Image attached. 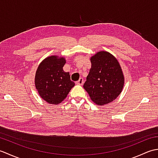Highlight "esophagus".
Returning <instances> with one entry per match:
<instances>
[{"mask_svg": "<svg viewBox=\"0 0 158 158\" xmlns=\"http://www.w3.org/2000/svg\"><path fill=\"white\" fill-rule=\"evenodd\" d=\"M83 81H83V78H80L79 79V81H77L76 82V83H77V84H78V85H83Z\"/></svg>", "mask_w": 158, "mask_h": 158, "instance_id": "esophagus-1", "label": "esophagus"}]
</instances>
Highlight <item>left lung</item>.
Instances as JSON below:
<instances>
[{"instance_id":"1","label":"left lung","mask_w":158,"mask_h":158,"mask_svg":"<svg viewBox=\"0 0 158 158\" xmlns=\"http://www.w3.org/2000/svg\"><path fill=\"white\" fill-rule=\"evenodd\" d=\"M92 67L83 88L96 105H104L122 92L124 77L117 60L107 52H99L91 59Z\"/></svg>"}]
</instances>
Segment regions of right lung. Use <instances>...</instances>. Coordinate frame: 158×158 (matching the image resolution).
<instances>
[{
    "label": "right lung",
    "mask_w": 158,
    "mask_h": 158,
    "mask_svg": "<svg viewBox=\"0 0 158 158\" xmlns=\"http://www.w3.org/2000/svg\"><path fill=\"white\" fill-rule=\"evenodd\" d=\"M66 60L56 56L46 58L40 64L35 75V87L40 96L52 105L63 101L75 83L69 73L63 70Z\"/></svg>",
    "instance_id": "obj_1"
}]
</instances>
